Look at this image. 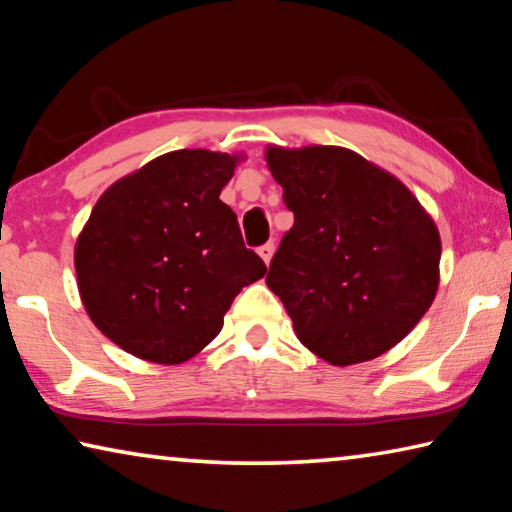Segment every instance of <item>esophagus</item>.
I'll return each instance as SVG.
<instances>
[{"label": "esophagus", "mask_w": 512, "mask_h": 512, "mask_svg": "<svg viewBox=\"0 0 512 512\" xmlns=\"http://www.w3.org/2000/svg\"><path fill=\"white\" fill-rule=\"evenodd\" d=\"M257 253H259V257H262V259H264V262L268 264V262H271V257H273V253H275V244H273V241H268V244H264V246H259V250H257Z\"/></svg>", "instance_id": "obj_1"}]
</instances>
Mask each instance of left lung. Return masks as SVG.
I'll use <instances>...</instances> for the list:
<instances>
[{"mask_svg": "<svg viewBox=\"0 0 512 512\" xmlns=\"http://www.w3.org/2000/svg\"><path fill=\"white\" fill-rule=\"evenodd\" d=\"M293 228L266 284L302 345L334 366L400 343L438 291L440 235L391 173L341 146H268Z\"/></svg>", "mask_w": 512, "mask_h": 512, "instance_id": "left-lung-1", "label": "left lung"}]
</instances>
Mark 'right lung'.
<instances>
[{
    "instance_id": "1",
    "label": "right lung",
    "mask_w": 512,
    "mask_h": 512,
    "mask_svg": "<svg viewBox=\"0 0 512 512\" xmlns=\"http://www.w3.org/2000/svg\"><path fill=\"white\" fill-rule=\"evenodd\" d=\"M237 158L164 153L117 180L74 250L81 300L112 343L153 363H183L223 327L237 293L266 264L241 239L219 194Z\"/></svg>"
}]
</instances>
